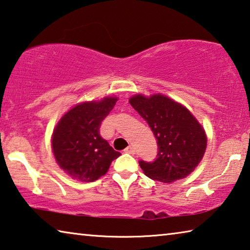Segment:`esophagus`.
Returning <instances> with one entry per match:
<instances>
[{"mask_svg":"<svg viewBox=\"0 0 250 250\" xmlns=\"http://www.w3.org/2000/svg\"><path fill=\"white\" fill-rule=\"evenodd\" d=\"M125 153H130V154H134L135 153V149H134V147L133 146H128V147H126V149L125 150Z\"/></svg>","mask_w":250,"mask_h":250,"instance_id":"34e87169","label":"esophagus"}]
</instances>
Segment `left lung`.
Instances as JSON below:
<instances>
[{
  "instance_id": "8db88e82",
  "label": "left lung",
  "mask_w": 250,
  "mask_h": 250,
  "mask_svg": "<svg viewBox=\"0 0 250 250\" xmlns=\"http://www.w3.org/2000/svg\"><path fill=\"white\" fill-rule=\"evenodd\" d=\"M153 132L158 154L153 162L140 161L145 174L152 180L171 183L194 171L204 156L205 131L188 109L164 95H135L129 100Z\"/></svg>"
}]
</instances>
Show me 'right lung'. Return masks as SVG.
Here are the masks:
<instances>
[{
  "label": "right lung",
  "instance_id": "right-lung-1",
  "mask_svg": "<svg viewBox=\"0 0 250 250\" xmlns=\"http://www.w3.org/2000/svg\"><path fill=\"white\" fill-rule=\"evenodd\" d=\"M118 98L105 97L71 108L54 129L52 149L59 167L73 179L94 182L107 173L120 152L101 137L103 120L115 107Z\"/></svg>",
  "mask_w": 250,
  "mask_h": 250
}]
</instances>
